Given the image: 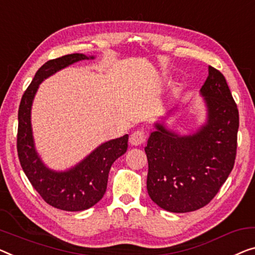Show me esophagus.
I'll use <instances>...</instances> for the list:
<instances>
[{"label": "esophagus", "instance_id": "obj_1", "mask_svg": "<svg viewBox=\"0 0 255 255\" xmlns=\"http://www.w3.org/2000/svg\"><path fill=\"white\" fill-rule=\"evenodd\" d=\"M145 139H146V136L144 134V131L137 130V131H134L130 135V137H129V143H130L132 146H137L145 142Z\"/></svg>", "mask_w": 255, "mask_h": 255}]
</instances>
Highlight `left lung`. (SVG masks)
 I'll list each match as a JSON object with an SVG mask.
<instances>
[{
	"label": "left lung",
	"instance_id": "left-lung-1",
	"mask_svg": "<svg viewBox=\"0 0 255 255\" xmlns=\"http://www.w3.org/2000/svg\"><path fill=\"white\" fill-rule=\"evenodd\" d=\"M207 121L191 135H177L155 124L145 153L149 162L146 188L159 207L187 213L206 206L234 168L239 115L221 72L208 66L200 89Z\"/></svg>",
	"mask_w": 255,
	"mask_h": 255
}]
</instances>
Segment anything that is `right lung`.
<instances>
[{
  "mask_svg": "<svg viewBox=\"0 0 255 255\" xmlns=\"http://www.w3.org/2000/svg\"><path fill=\"white\" fill-rule=\"evenodd\" d=\"M89 58L93 59L94 56L71 54L48 60L25 90L18 110L17 151L22 170L45 203L67 212L88 210L103 198L111 166L128 147V135L111 139L101 144L81 162L65 172L48 168L35 150L30 110L39 85L71 64Z\"/></svg>",
  "mask_w": 255,
  "mask_h": 255,
  "instance_id": "1",
  "label": "right lung"
}]
</instances>
